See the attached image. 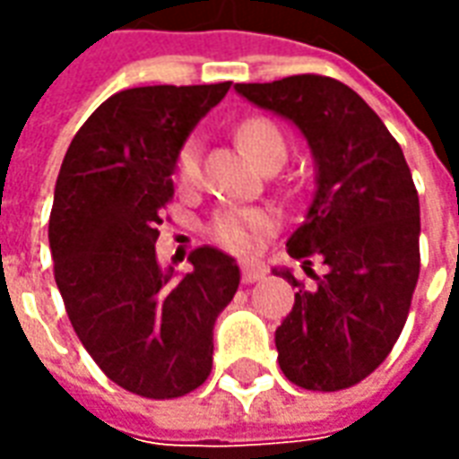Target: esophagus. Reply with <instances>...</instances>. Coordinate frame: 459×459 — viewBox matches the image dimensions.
Here are the masks:
<instances>
[{"instance_id": "34e87169", "label": "esophagus", "mask_w": 459, "mask_h": 459, "mask_svg": "<svg viewBox=\"0 0 459 459\" xmlns=\"http://www.w3.org/2000/svg\"><path fill=\"white\" fill-rule=\"evenodd\" d=\"M265 278V265H260V263H243V268H240V280L246 282V285H253V282H258V280Z\"/></svg>"}]
</instances>
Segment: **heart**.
I'll return each instance as SVG.
<instances>
[{"label":"heart","mask_w":459,"mask_h":459,"mask_svg":"<svg viewBox=\"0 0 459 459\" xmlns=\"http://www.w3.org/2000/svg\"><path fill=\"white\" fill-rule=\"evenodd\" d=\"M238 140L243 150L248 152L260 167H265L273 160H285L288 142L282 132L270 120L255 117L243 122L238 127ZM177 177L181 184H196L201 177V144L199 140H189L179 152L177 160ZM275 229V216L263 209H229L221 211L216 219L211 221L209 233L219 246L230 253H253L258 246L260 236H265Z\"/></svg>","instance_id":"heart-1"}]
</instances>
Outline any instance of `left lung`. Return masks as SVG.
<instances>
[{
	"instance_id": "8db88e82",
	"label": "left lung",
	"mask_w": 459,
	"mask_h": 459,
	"mask_svg": "<svg viewBox=\"0 0 459 459\" xmlns=\"http://www.w3.org/2000/svg\"><path fill=\"white\" fill-rule=\"evenodd\" d=\"M243 98L295 122L317 189L288 240L292 258H322L305 288L280 270L295 305L275 332L282 374L307 391H342L374 374L403 332L420 273V204L403 150L349 85L327 75L238 83ZM278 273V270H275Z\"/></svg>"
}]
</instances>
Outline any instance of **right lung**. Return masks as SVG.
Here are the masks:
<instances>
[{
	"instance_id": "add662e5",
	"label": "right lung",
	"mask_w": 459,
	"mask_h": 459,
	"mask_svg": "<svg viewBox=\"0 0 459 459\" xmlns=\"http://www.w3.org/2000/svg\"><path fill=\"white\" fill-rule=\"evenodd\" d=\"M229 88L110 95L75 132L56 179L48 246L68 319L103 374L142 398H179L209 378L213 325L238 290L236 260L211 246L191 253L179 280L154 253L181 147Z\"/></svg>"
}]
</instances>
